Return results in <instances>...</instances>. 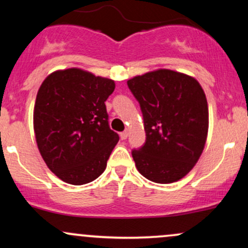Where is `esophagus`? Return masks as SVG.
<instances>
[{"mask_svg": "<svg viewBox=\"0 0 248 248\" xmlns=\"http://www.w3.org/2000/svg\"><path fill=\"white\" fill-rule=\"evenodd\" d=\"M127 138H128V132H127V130H124V132H121L120 133V139H121V140H126Z\"/></svg>", "mask_w": 248, "mask_h": 248, "instance_id": "esophagus-1", "label": "esophagus"}]
</instances>
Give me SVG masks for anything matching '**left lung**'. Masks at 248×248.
<instances>
[{
  "label": "left lung",
  "mask_w": 248,
  "mask_h": 248,
  "mask_svg": "<svg viewBox=\"0 0 248 248\" xmlns=\"http://www.w3.org/2000/svg\"><path fill=\"white\" fill-rule=\"evenodd\" d=\"M140 104L146 142L132 155L139 172L155 183L183 178L205 146L209 108L205 93L192 77L157 70L127 81Z\"/></svg>",
  "instance_id": "8db88e82"
}]
</instances>
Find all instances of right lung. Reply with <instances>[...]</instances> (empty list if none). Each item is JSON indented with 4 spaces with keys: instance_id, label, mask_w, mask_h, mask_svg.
Returning a JSON list of instances; mask_svg holds the SVG:
<instances>
[{
    "instance_id": "add662e5",
    "label": "right lung",
    "mask_w": 248,
    "mask_h": 248,
    "mask_svg": "<svg viewBox=\"0 0 248 248\" xmlns=\"http://www.w3.org/2000/svg\"><path fill=\"white\" fill-rule=\"evenodd\" d=\"M114 88L112 79L80 69L56 71L39 87L33 109L37 146L62 181L81 186L106 169L119 141L105 105Z\"/></svg>"
}]
</instances>
